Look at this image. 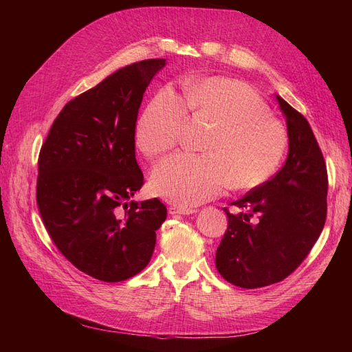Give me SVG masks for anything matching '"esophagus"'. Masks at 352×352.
<instances>
[{
	"label": "esophagus",
	"mask_w": 352,
	"mask_h": 352,
	"mask_svg": "<svg viewBox=\"0 0 352 352\" xmlns=\"http://www.w3.org/2000/svg\"><path fill=\"white\" fill-rule=\"evenodd\" d=\"M168 212L170 214H192V212H195V210L189 207H182V206H170Z\"/></svg>",
	"instance_id": "obj_1"
}]
</instances>
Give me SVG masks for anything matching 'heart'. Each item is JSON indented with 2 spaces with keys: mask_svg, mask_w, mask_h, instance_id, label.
<instances>
[{
  "mask_svg": "<svg viewBox=\"0 0 352 352\" xmlns=\"http://www.w3.org/2000/svg\"><path fill=\"white\" fill-rule=\"evenodd\" d=\"M186 117L211 124L201 144L204 154H176L151 176L154 192L180 206L199 204L226 188L261 186L289 146L286 126L261 95L247 82L225 76L189 79L180 98L167 89L157 92L136 120V146L151 158L170 151Z\"/></svg>",
  "mask_w": 352,
  "mask_h": 352,
  "instance_id": "obj_1",
  "label": "heart"
}]
</instances>
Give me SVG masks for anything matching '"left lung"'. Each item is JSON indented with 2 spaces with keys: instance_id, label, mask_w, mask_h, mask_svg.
Segmentation results:
<instances>
[{
  "instance_id": "1",
  "label": "left lung",
  "mask_w": 352,
  "mask_h": 352,
  "mask_svg": "<svg viewBox=\"0 0 352 352\" xmlns=\"http://www.w3.org/2000/svg\"><path fill=\"white\" fill-rule=\"evenodd\" d=\"M286 116L289 154L270 180L228 207V229L216 267L229 283L254 289L282 282L320 236L327 214V168L305 117L278 95Z\"/></svg>"
}]
</instances>
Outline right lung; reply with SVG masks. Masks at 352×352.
Listing matches in <instances>:
<instances>
[{
  "instance_id": "1",
  "label": "right lung",
  "mask_w": 352,
  "mask_h": 352,
  "mask_svg": "<svg viewBox=\"0 0 352 352\" xmlns=\"http://www.w3.org/2000/svg\"><path fill=\"white\" fill-rule=\"evenodd\" d=\"M164 58L119 69L69 101L38 158L36 204L57 250L102 282H122L150 263L167 217L158 198L129 201L144 185L135 124L144 92Z\"/></svg>"
}]
</instances>
